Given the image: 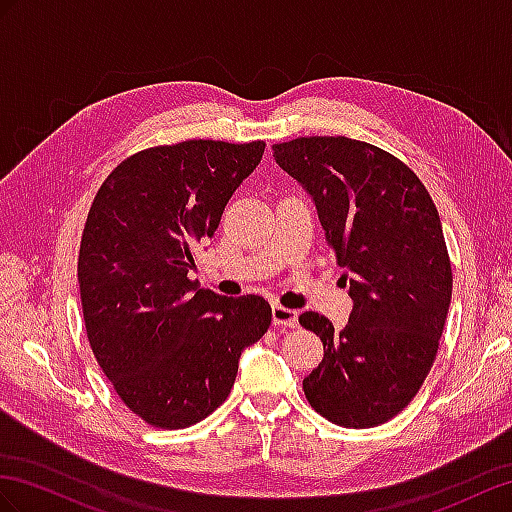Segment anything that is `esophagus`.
<instances>
[{"instance_id":"34e87169","label":"esophagus","mask_w":512,"mask_h":512,"mask_svg":"<svg viewBox=\"0 0 512 512\" xmlns=\"http://www.w3.org/2000/svg\"><path fill=\"white\" fill-rule=\"evenodd\" d=\"M272 324L274 326H296L298 324V311L283 307V305H272Z\"/></svg>"}]
</instances>
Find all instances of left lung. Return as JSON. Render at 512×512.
<instances>
[{
	"label": "left lung",
	"instance_id": "8db88e82",
	"mask_svg": "<svg viewBox=\"0 0 512 512\" xmlns=\"http://www.w3.org/2000/svg\"><path fill=\"white\" fill-rule=\"evenodd\" d=\"M277 164L316 203L326 244L355 300L346 329L305 311L324 344L303 389L313 411L374 428L409 404L435 363L452 298V264L426 186L396 155L346 136L272 144Z\"/></svg>",
	"mask_w": 512,
	"mask_h": 512
}]
</instances>
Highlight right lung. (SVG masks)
Returning <instances> with one entry per match:
<instances>
[{
  "instance_id": "add662e5",
  "label": "right lung",
  "mask_w": 512,
  "mask_h": 512,
  "mask_svg": "<svg viewBox=\"0 0 512 512\" xmlns=\"http://www.w3.org/2000/svg\"><path fill=\"white\" fill-rule=\"evenodd\" d=\"M266 142L183 140L142 149L101 183L82 231L77 279L88 344L131 413L177 430L227 400L246 346L268 331L266 298L199 290L196 244Z\"/></svg>"
}]
</instances>
